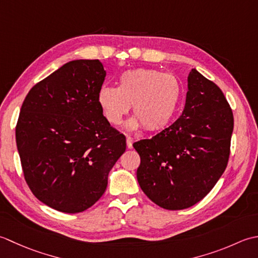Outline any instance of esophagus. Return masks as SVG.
I'll return each instance as SVG.
<instances>
[{
    "label": "esophagus",
    "mask_w": 258,
    "mask_h": 258,
    "mask_svg": "<svg viewBox=\"0 0 258 258\" xmlns=\"http://www.w3.org/2000/svg\"><path fill=\"white\" fill-rule=\"evenodd\" d=\"M125 139H127V147L129 149H131V148H133V138L127 136V138H125Z\"/></svg>",
    "instance_id": "34e87169"
}]
</instances>
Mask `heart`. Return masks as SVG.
Here are the masks:
<instances>
[{
  "instance_id": "1",
  "label": "heart",
  "mask_w": 258,
  "mask_h": 258,
  "mask_svg": "<svg viewBox=\"0 0 258 258\" xmlns=\"http://www.w3.org/2000/svg\"><path fill=\"white\" fill-rule=\"evenodd\" d=\"M181 98V85L176 76L155 69L137 68L122 72L118 88L102 86L98 103L108 121L119 124L133 104L134 118L127 129L144 125L147 130H159L171 121Z\"/></svg>"
}]
</instances>
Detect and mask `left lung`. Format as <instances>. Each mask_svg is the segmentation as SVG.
Listing matches in <instances>:
<instances>
[{
  "mask_svg": "<svg viewBox=\"0 0 258 258\" xmlns=\"http://www.w3.org/2000/svg\"><path fill=\"white\" fill-rule=\"evenodd\" d=\"M233 129V111L223 91L192 69L180 117L151 139L134 144L140 156V188L165 209L194 206L227 167Z\"/></svg>",
  "mask_w": 258,
  "mask_h": 258,
  "instance_id": "8db88e82",
  "label": "left lung"
}]
</instances>
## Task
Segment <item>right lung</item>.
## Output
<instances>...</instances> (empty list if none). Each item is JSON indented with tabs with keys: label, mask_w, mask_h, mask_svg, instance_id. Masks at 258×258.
I'll return each instance as SVG.
<instances>
[{
	"label": "right lung",
	"mask_w": 258,
	"mask_h": 258,
	"mask_svg": "<svg viewBox=\"0 0 258 258\" xmlns=\"http://www.w3.org/2000/svg\"><path fill=\"white\" fill-rule=\"evenodd\" d=\"M106 71L99 60L63 64L31 89L15 128L25 181L46 206L76 214L106 191L125 137L98 103Z\"/></svg>",
	"instance_id": "obj_1"
}]
</instances>
